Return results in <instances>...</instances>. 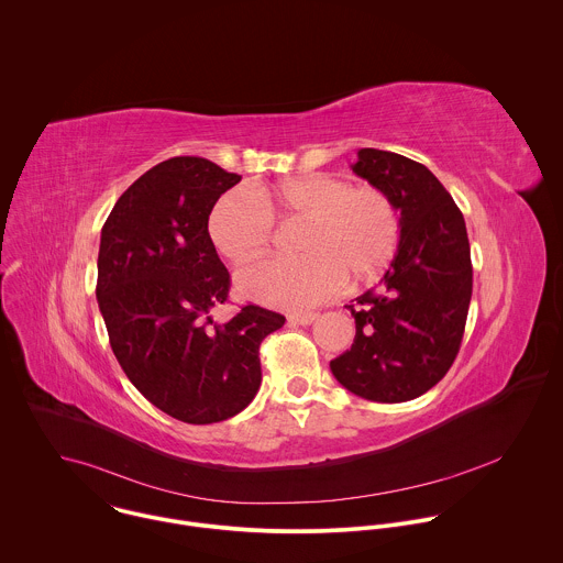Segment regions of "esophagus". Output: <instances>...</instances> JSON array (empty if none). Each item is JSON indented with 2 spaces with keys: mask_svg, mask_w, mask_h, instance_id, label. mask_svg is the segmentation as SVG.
I'll return each mask as SVG.
<instances>
[{
  "mask_svg": "<svg viewBox=\"0 0 563 563\" xmlns=\"http://www.w3.org/2000/svg\"><path fill=\"white\" fill-rule=\"evenodd\" d=\"M319 319L317 312H301V314H288L290 324H312Z\"/></svg>",
  "mask_w": 563,
  "mask_h": 563,
  "instance_id": "1",
  "label": "esophagus"
}]
</instances>
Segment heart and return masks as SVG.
Returning <instances> with one entry per match:
<instances>
[{
	"label": "heart",
	"instance_id": "heart-1",
	"mask_svg": "<svg viewBox=\"0 0 563 563\" xmlns=\"http://www.w3.org/2000/svg\"><path fill=\"white\" fill-rule=\"evenodd\" d=\"M223 195L208 221L214 249L232 264L260 260L273 221H306L295 260L241 271L239 292L271 308L301 310L338 292L344 282H373L393 260L401 223L390 197L375 186H351L329 173L288 177L275 186H249Z\"/></svg>",
	"mask_w": 563,
	"mask_h": 563
}]
</instances>
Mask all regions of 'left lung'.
<instances>
[{"mask_svg":"<svg viewBox=\"0 0 563 563\" xmlns=\"http://www.w3.org/2000/svg\"><path fill=\"white\" fill-rule=\"evenodd\" d=\"M351 168L390 197L401 234L379 286L355 299L360 308L346 306L355 340L329 368L362 399L411 401L446 375L462 344L473 295L466 223L420 162L360 150Z\"/></svg>","mask_w":563,"mask_h":563,"instance_id":"8db88e82","label":"left lung"}]
</instances>
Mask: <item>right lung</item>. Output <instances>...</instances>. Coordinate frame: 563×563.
<instances>
[{"label": "right lung", "instance_id": "1", "mask_svg": "<svg viewBox=\"0 0 563 563\" xmlns=\"http://www.w3.org/2000/svg\"><path fill=\"white\" fill-rule=\"evenodd\" d=\"M239 181L206 158L161 162L119 197L101 230L97 303L110 346L136 390L188 424L228 420L253 401L260 344L286 322L260 306L228 322L210 317L228 301L230 273L208 219Z\"/></svg>", "mask_w": 563, "mask_h": 563}]
</instances>
